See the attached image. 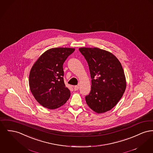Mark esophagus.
<instances>
[{"label": "esophagus", "mask_w": 153, "mask_h": 153, "mask_svg": "<svg viewBox=\"0 0 153 153\" xmlns=\"http://www.w3.org/2000/svg\"><path fill=\"white\" fill-rule=\"evenodd\" d=\"M79 86H77V85H75L74 87V90L76 91H77V90H79Z\"/></svg>", "instance_id": "34e87169"}]
</instances>
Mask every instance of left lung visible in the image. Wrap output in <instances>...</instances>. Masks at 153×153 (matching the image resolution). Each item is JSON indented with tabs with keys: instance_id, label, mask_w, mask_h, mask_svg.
Listing matches in <instances>:
<instances>
[{
	"instance_id": "obj_1",
	"label": "left lung",
	"mask_w": 153,
	"mask_h": 153,
	"mask_svg": "<svg viewBox=\"0 0 153 153\" xmlns=\"http://www.w3.org/2000/svg\"><path fill=\"white\" fill-rule=\"evenodd\" d=\"M79 51L87 61L92 79L91 90L85 97L87 104L97 113L110 110L126 91L121 64L113 54L99 48L82 47Z\"/></svg>"
}]
</instances>
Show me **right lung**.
<instances>
[{
  "instance_id": "right-lung-1",
  "label": "right lung",
  "mask_w": 153,
  "mask_h": 153,
  "mask_svg": "<svg viewBox=\"0 0 153 153\" xmlns=\"http://www.w3.org/2000/svg\"><path fill=\"white\" fill-rule=\"evenodd\" d=\"M75 50L73 48H53L47 50L34 63L29 73L30 90L43 107L55 109L63 105L71 92L63 81V64Z\"/></svg>"
}]
</instances>
